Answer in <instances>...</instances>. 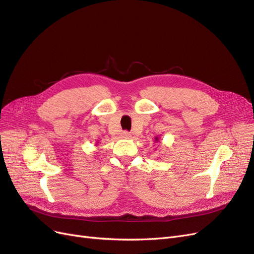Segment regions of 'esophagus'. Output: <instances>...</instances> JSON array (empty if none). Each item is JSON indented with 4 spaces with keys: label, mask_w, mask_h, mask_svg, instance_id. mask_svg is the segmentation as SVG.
I'll list each match as a JSON object with an SVG mask.
<instances>
[{
    "label": "esophagus",
    "mask_w": 254,
    "mask_h": 254,
    "mask_svg": "<svg viewBox=\"0 0 254 254\" xmlns=\"http://www.w3.org/2000/svg\"><path fill=\"white\" fill-rule=\"evenodd\" d=\"M121 134H122L123 137H129L130 136V132L127 131V130H124V131H122Z\"/></svg>",
    "instance_id": "obj_1"
}]
</instances>
